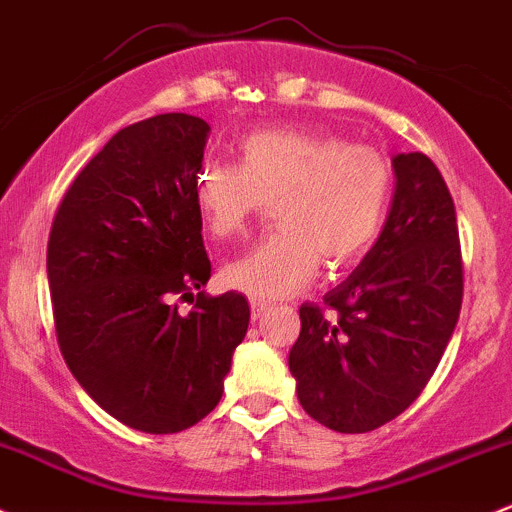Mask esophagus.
Masks as SVG:
<instances>
[{
    "mask_svg": "<svg viewBox=\"0 0 512 512\" xmlns=\"http://www.w3.org/2000/svg\"><path fill=\"white\" fill-rule=\"evenodd\" d=\"M250 308H252V320H257V318L265 316L267 303H265V301H252V303H250Z\"/></svg>",
    "mask_w": 512,
    "mask_h": 512,
    "instance_id": "obj_1",
    "label": "esophagus"
}]
</instances>
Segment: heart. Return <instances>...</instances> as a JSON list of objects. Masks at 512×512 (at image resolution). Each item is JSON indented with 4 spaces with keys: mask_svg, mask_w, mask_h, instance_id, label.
I'll return each instance as SVG.
<instances>
[{
    "mask_svg": "<svg viewBox=\"0 0 512 512\" xmlns=\"http://www.w3.org/2000/svg\"><path fill=\"white\" fill-rule=\"evenodd\" d=\"M194 206L213 238H235L272 206L279 230L230 260L223 284L274 301L299 291L318 262L338 272L379 238L391 204V167L372 148L303 131H260L238 148V165L204 162Z\"/></svg>",
    "mask_w": 512,
    "mask_h": 512,
    "instance_id": "1",
    "label": "heart"
}]
</instances>
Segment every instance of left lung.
<instances>
[{"instance_id": "8db88e82", "label": "left lung", "mask_w": 512, "mask_h": 512, "mask_svg": "<svg viewBox=\"0 0 512 512\" xmlns=\"http://www.w3.org/2000/svg\"><path fill=\"white\" fill-rule=\"evenodd\" d=\"M393 172L379 238L323 306L299 308L289 352L303 411L335 432L376 430L406 411L435 374L462 308V247L445 179L423 153L396 155Z\"/></svg>"}]
</instances>
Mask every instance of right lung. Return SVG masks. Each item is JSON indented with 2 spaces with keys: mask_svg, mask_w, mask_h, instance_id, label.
Returning a JSON list of instances; mask_svg holds the SVG:
<instances>
[{
  "mask_svg": "<svg viewBox=\"0 0 512 512\" xmlns=\"http://www.w3.org/2000/svg\"><path fill=\"white\" fill-rule=\"evenodd\" d=\"M209 123L160 114L121 128L60 201L48 238L55 335L72 376L128 428L206 418L250 323L243 294L206 296L194 206ZM197 296L184 317L176 301Z\"/></svg>",
  "mask_w": 512,
  "mask_h": 512,
  "instance_id": "add662e5",
  "label": "right lung"
}]
</instances>
